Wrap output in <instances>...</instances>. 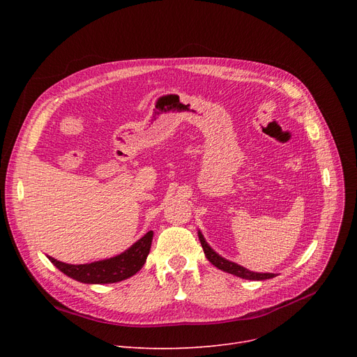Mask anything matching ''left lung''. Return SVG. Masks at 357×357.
Returning a JSON list of instances; mask_svg holds the SVG:
<instances>
[{"instance_id": "obj_1", "label": "left lung", "mask_w": 357, "mask_h": 357, "mask_svg": "<svg viewBox=\"0 0 357 357\" xmlns=\"http://www.w3.org/2000/svg\"><path fill=\"white\" fill-rule=\"evenodd\" d=\"M199 241H201V246H202L204 253H205V256H207V259L211 261V264H213L215 268H218V269H221V271H224V272H229V273H233V275H236V276H238V278L250 279V280H264V279H269V278H273V276H275L273 273H257V272H250V271H248L246 268H243V266H240V265H237V264H233V261H230V260L222 259L221 256H218V255L207 245V241L204 240L202 234H199Z\"/></svg>"}]
</instances>
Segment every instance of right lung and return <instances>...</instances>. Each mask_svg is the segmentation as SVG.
Returning a JSON list of instances; mask_svg holds the SVG:
<instances>
[{"label":"right lung","instance_id":"obj_1","mask_svg":"<svg viewBox=\"0 0 357 357\" xmlns=\"http://www.w3.org/2000/svg\"><path fill=\"white\" fill-rule=\"evenodd\" d=\"M153 231H149L124 253L86 265H68L49 257L52 264L69 278L84 284H114L137 273L146 261L152 245Z\"/></svg>","mask_w":357,"mask_h":357}]
</instances>
